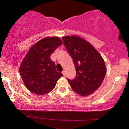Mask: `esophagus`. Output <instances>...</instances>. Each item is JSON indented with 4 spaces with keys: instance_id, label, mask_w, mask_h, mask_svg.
<instances>
[{
    "instance_id": "esophagus-1",
    "label": "esophagus",
    "mask_w": 129,
    "mask_h": 129,
    "mask_svg": "<svg viewBox=\"0 0 129 129\" xmlns=\"http://www.w3.org/2000/svg\"><path fill=\"white\" fill-rule=\"evenodd\" d=\"M62 73H63V76H66V72H65L64 70H63V71H62Z\"/></svg>"
}]
</instances>
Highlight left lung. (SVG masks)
Masks as SVG:
<instances>
[{
    "label": "left lung",
    "instance_id": "left-lung-1",
    "mask_svg": "<svg viewBox=\"0 0 129 129\" xmlns=\"http://www.w3.org/2000/svg\"><path fill=\"white\" fill-rule=\"evenodd\" d=\"M62 39L76 69L75 78L67 79L70 85L82 96L92 94L101 85L106 76L103 57L93 45L79 36H67Z\"/></svg>",
    "mask_w": 129,
    "mask_h": 129
}]
</instances>
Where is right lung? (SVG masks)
Masks as SVG:
<instances>
[{"instance_id":"right-lung-1","label":"right lung","mask_w":129,"mask_h":129,"mask_svg":"<svg viewBox=\"0 0 129 129\" xmlns=\"http://www.w3.org/2000/svg\"><path fill=\"white\" fill-rule=\"evenodd\" d=\"M62 42L58 37H47L34 44L20 64L19 72L31 92L44 95L52 90L63 74L56 71L50 56Z\"/></svg>"}]
</instances>
